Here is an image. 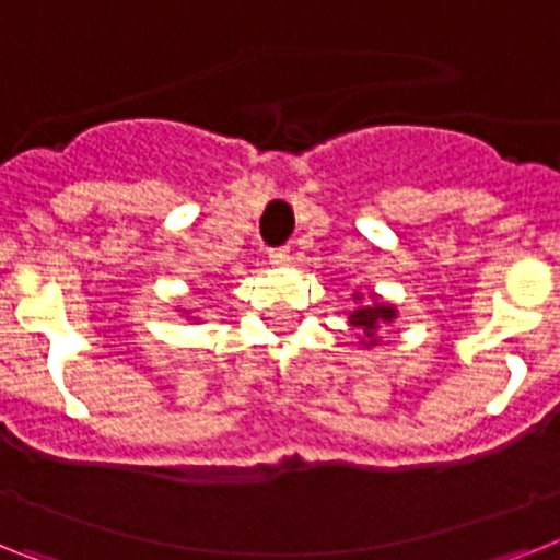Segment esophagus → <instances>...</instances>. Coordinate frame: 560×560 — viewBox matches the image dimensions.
I'll return each mask as SVG.
<instances>
[{
  "instance_id": "esophagus-1",
  "label": "esophagus",
  "mask_w": 560,
  "mask_h": 560,
  "mask_svg": "<svg viewBox=\"0 0 560 560\" xmlns=\"http://www.w3.org/2000/svg\"><path fill=\"white\" fill-rule=\"evenodd\" d=\"M290 247H272L270 250V261L272 265H290Z\"/></svg>"
}]
</instances>
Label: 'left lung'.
Wrapping results in <instances>:
<instances>
[{
    "instance_id": "8db88e82",
    "label": "left lung",
    "mask_w": 560,
    "mask_h": 560,
    "mask_svg": "<svg viewBox=\"0 0 560 560\" xmlns=\"http://www.w3.org/2000/svg\"><path fill=\"white\" fill-rule=\"evenodd\" d=\"M396 316V310L393 307H382V304H375V307H364V310H355L350 316L352 327H361V330L373 336V330L378 327L382 322H389V318Z\"/></svg>"
}]
</instances>
